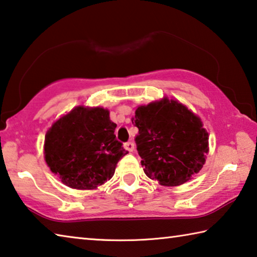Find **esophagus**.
<instances>
[{
	"label": "esophagus",
	"mask_w": 257,
	"mask_h": 257,
	"mask_svg": "<svg viewBox=\"0 0 257 257\" xmlns=\"http://www.w3.org/2000/svg\"><path fill=\"white\" fill-rule=\"evenodd\" d=\"M123 147L127 151H129V152H133L134 150H135V145H134V143L133 142H127V143H124V145H123Z\"/></svg>",
	"instance_id": "esophagus-1"
}]
</instances>
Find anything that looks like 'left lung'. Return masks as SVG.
Returning a JSON list of instances; mask_svg holds the SVG:
<instances>
[{
  "label": "left lung",
  "instance_id": "1",
  "mask_svg": "<svg viewBox=\"0 0 257 257\" xmlns=\"http://www.w3.org/2000/svg\"><path fill=\"white\" fill-rule=\"evenodd\" d=\"M133 124L145 175L163 186L190 180L205 163L208 134L202 121L185 105L164 98L137 107Z\"/></svg>",
  "mask_w": 257,
  "mask_h": 257
}]
</instances>
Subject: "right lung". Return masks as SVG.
<instances>
[{"instance_id": "add662e5", "label": "right lung", "mask_w": 257, "mask_h": 257, "mask_svg": "<svg viewBox=\"0 0 257 257\" xmlns=\"http://www.w3.org/2000/svg\"><path fill=\"white\" fill-rule=\"evenodd\" d=\"M108 111L75 107L45 136V161L59 179L75 189H94L110 180L116 163L128 154L116 141Z\"/></svg>"}]
</instances>
